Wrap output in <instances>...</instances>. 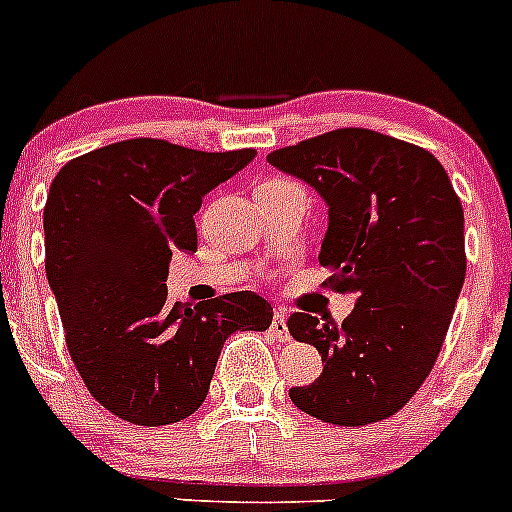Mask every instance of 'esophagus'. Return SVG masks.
I'll list each match as a JSON object with an SVG mask.
<instances>
[{
  "label": "esophagus",
  "instance_id": "obj_1",
  "mask_svg": "<svg viewBox=\"0 0 512 512\" xmlns=\"http://www.w3.org/2000/svg\"><path fill=\"white\" fill-rule=\"evenodd\" d=\"M270 332H272V337H277L280 342L290 340V330H287V315H285V310H282V307H277L275 315H272Z\"/></svg>",
  "mask_w": 512,
  "mask_h": 512
}]
</instances>
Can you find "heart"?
<instances>
[{"instance_id":"heart-1","label":"heart","mask_w":512,"mask_h":512,"mask_svg":"<svg viewBox=\"0 0 512 512\" xmlns=\"http://www.w3.org/2000/svg\"><path fill=\"white\" fill-rule=\"evenodd\" d=\"M267 182H275V180H267Z\"/></svg>"}]
</instances>
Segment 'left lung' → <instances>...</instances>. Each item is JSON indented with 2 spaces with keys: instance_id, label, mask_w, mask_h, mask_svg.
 Segmentation results:
<instances>
[{
  "instance_id": "1",
  "label": "left lung",
  "mask_w": 512,
  "mask_h": 512,
  "mask_svg": "<svg viewBox=\"0 0 512 512\" xmlns=\"http://www.w3.org/2000/svg\"><path fill=\"white\" fill-rule=\"evenodd\" d=\"M330 207L325 287L357 292L342 325L292 312L287 327L322 355L290 400L322 423L357 428L405 408L440 355L465 282L463 205L428 150L345 127L267 155Z\"/></svg>"
}]
</instances>
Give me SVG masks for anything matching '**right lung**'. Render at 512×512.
<instances>
[{
	"mask_svg": "<svg viewBox=\"0 0 512 512\" xmlns=\"http://www.w3.org/2000/svg\"><path fill=\"white\" fill-rule=\"evenodd\" d=\"M255 155L140 137L74 157L54 177L44 270L72 362L117 418L147 428L190 418L227 337L270 327V302L255 292L190 307L167 300L165 285L172 252H197L202 197Z\"/></svg>",
	"mask_w": 512,
	"mask_h": 512,
	"instance_id": "add662e5",
	"label": "right lung"
}]
</instances>
